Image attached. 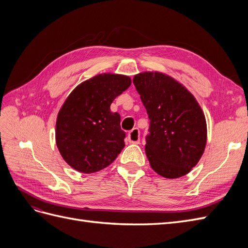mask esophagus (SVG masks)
I'll list each match as a JSON object with an SVG mask.
<instances>
[{
    "instance_id": "1",
    "label": "esophagus",
    "mask_w": 248,
    "mask_h": 248,
    "mask_svg": "<svg viewBox=\"0 0 248 248\" xmlns=\"http://www.w3.org/2000/svg\"><path fill=\"white\" fill-rule=\"evenodd\" d=\"M140 140V130L138 128L132 129L128 136H127V140H128L130 144H139Z\"/></svg>"
}]
</instances>
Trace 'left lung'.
<instances>
[{
  "instance_id": "1",
  "label": "left lung",
  "mask_w": 248,
  "mask_h": 248,
  "mask_svg": "<svg viewBox=\"0 0 248 248\" xmlns=\"http://www.w3.org/2000/svg\"><path fill=\"white\" fill-rule=\"evenodd\" d=\"M150 119L146 154L157 174L176 179L197 166L207 142L205 114L188 90L169 74L144 71L133 78Z\"/></svg>"
}]
</instances>
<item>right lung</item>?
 Here are the masks:
<instances>
[{"label": "right lung", "instance_id": "obj_1", "mask_svg": "<svg viewBox=\"0 0 248 248\" xmlns=\"http://www.w3.org/2000/svg\"><path fill=\"white\" fill-rule=\"evenodd\" d=\"M130 85L131 78L124 74L100 73L80 82L67 97L58 112L56 144L72 169L91 174L108 167L121 153L125 132L110 104Z\"/></svg>", "mask_w": 248, "mask_h": 248}]
</instances>
